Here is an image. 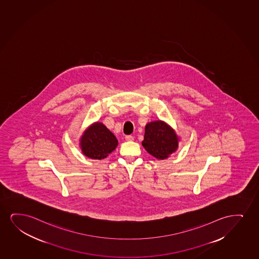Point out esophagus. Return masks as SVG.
Instances as JSON below:
<instances>
[{"label": "esophagus", "mask_w": 259, "mask_h": 259, "mask_svg": "<svg viewBox=\"0 0 259 259\" xmlns=\"http://www.w3.org/2000/svg\"><path fill=\"white\" fill-rule=\"evenodd\" d=\"M125 140L127 141H134V136H132V135H126V136H125Z\"/></svg>", "instance_id": "1"}]
</instances>
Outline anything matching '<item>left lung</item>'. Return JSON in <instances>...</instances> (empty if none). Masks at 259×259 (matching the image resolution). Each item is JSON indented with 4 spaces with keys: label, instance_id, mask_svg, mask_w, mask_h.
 I'll return each mask as SVG.
<instances>
[{
    "label": "left lung",
    "instance_id": "obj_1",
    "mask_svg": "<svg viewBox=\"0 0 259 259\" xmlns=\"http://www.w3.org/2000/svg\"><path fill=\"white\" fill-rule=\"evenodd\" d=\"M142 146L154 157L163 160L177 150L178 136L164 122L154 121L148 123L145 127Z\"/></svg>",
    "mask_w": 259,
    "mask_h": 259
}]
</instances>
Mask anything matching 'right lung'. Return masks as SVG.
Returning <instances> with one entry per match:
<instances>
[{"instance_id": "1", "label": "right lung", "mask_w": 259, "mask_h": 259, "mask_svg": "<svg viewBox=\"0 0 259 259\" xmlns=\"http://www.w3.org/2000/svg\"><path fill=\"white\" fill-rule=\"evenodd\" d=\"M118 141L102 123H95L84 132L81 139V150L91 159L101 160L114 150Z\"/></svg>"}]
</instances>
